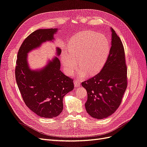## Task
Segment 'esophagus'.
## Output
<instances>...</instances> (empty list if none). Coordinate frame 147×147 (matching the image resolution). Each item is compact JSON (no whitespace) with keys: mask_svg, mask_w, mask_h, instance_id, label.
<instances>
[{"mask_svg":"<svg viewBox=\"0 0 147 147\" xmlns=\"http://www.w3.org/2000/svg\"><path fill=\"white\" fill-rule=\"evenodd\" d=\"M74 86L75 87H78V86H79L80 85V80L78 79H76L74 81Z\"/></svg>","mask_w":147,"mask_h":147,"instance_id":"esophagus-1","label":"esophagus"}]
</instances>
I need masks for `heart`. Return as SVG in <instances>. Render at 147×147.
<instances>
[{"mask_svg": "<svg viewBox=\"0 0 147 147\" xmlns=\"http://www.w3.org/2000/svg\"><path fill=\"white\" fill-rule=\"evenodd\" d=\"M110 51L109 40L104 35L85 31L74 37L68 46V53L62 56V62L68 75H72L77 68L84 76L99 72L105 64Z\"/></svg>", "mask_w": 147, "mask_h": 147, "instance_id": "obj_1", "label": "heart"}]
</instances>
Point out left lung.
<instances>
[{
  "mask_svg": "<svg viewBox=\"0 0 147 147\" xmlns=\"http://www.w3.org/2000/svg\"><path fill=\"white\" fill-rule=\"evenodd\" d=\"M111 47L100 71L82 82L87 91L85 106L89 115L97 119L111 116L122 102L127 87V69L122 42L112 28Z\"/></svg>",
  "mask_w": 147,
  "mask_h": 147,
  "instance_id": "1",
  "label": "left lung"
}]
</instances>
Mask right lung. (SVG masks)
<instances>
[{
    "mask_svg": "<svg viewBox=\"0 0 147 147\" xmlns=\"http://www.w3.org/2000/svg\"><path fill=\"white\" fill-rule=\"evenodd\" d=\"M57 30L39 29L32 32L21 45L16 61V82L25 104L37 115L45 118L55 117L61 113L63 97L74 89L73 80L60 70L58 57H54L41 69L32 70L27 56L43 42L54 40ZM56 50L59 56L61 48Z\"/></svg>",
    "mask_w": 147,
    "mask_h": 147,
    "instance_id": "right-lung-1",
    "label": "right lung"
}]
</instances>
